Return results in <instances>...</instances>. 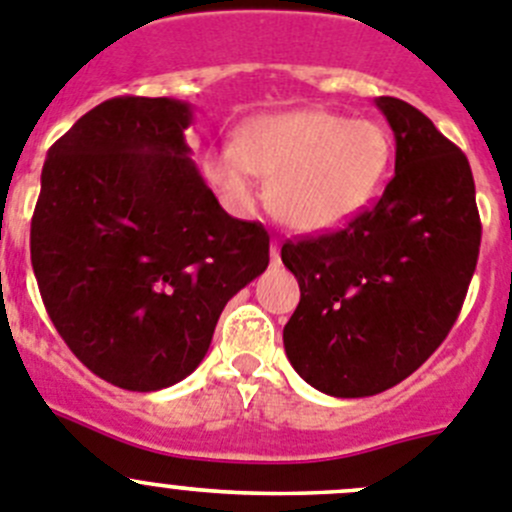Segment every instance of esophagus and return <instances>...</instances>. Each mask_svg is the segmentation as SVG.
<instances>
[{"instance_id": "1", "label": "esophagus", "mask_w": 512, "mask_h": 512, "mask_svg": "<svg viewBox=\"0 0 512 512\" xmlns=\"http://www.w3.org/2000/svg\"><path fill=\"white\" fill-rule=\"evenodd\" d=\"M270 257H272V265H278L280 262V242L278 240L270 245Z\"/></svg>"}]
</instances>
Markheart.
I'll return each mask as SVG.
<instances>
[{
	"mask_svg": "<svg viewBox=\"0 0 512 512\" xmlns=\"http://www.w3.org/2000/svg\"><path fill=\"white\" fill-rule=\"evenodd\" d=\"M391 161L394 138L384 123L300 108L247 123L240 141L212 151L209 176L240 207L255 199L252 174L262 176L280 222L298 232H328L379 194Z\"/></svg>",
	"mask_w": 512,
	"mask_h": 512,
	"instance_id": "1",
	"label": "heart"
}]
</instances>
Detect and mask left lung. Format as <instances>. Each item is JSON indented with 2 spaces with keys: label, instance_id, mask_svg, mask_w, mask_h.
I'll return each mask as SVG.
<instances>
[{
  "label": "left lung",
  "instance_id": "1",
  "mask_svg": "<svg viewBox=\"0 0 512 512\" xmlns=\"http://www.w3.org/2000/svg\"><path fill=\"white\" fill-rule=\"evenodd\" d=\"M376 105L396 141L381 199L346 227L280 252L300 285L285 353L310 386L341 399L381 394L437 351L480 255L467 156L414 105L389 95Z\"/></svg>",
  "mask_w": 512,
  "mask_h": 512
}]
</instances>
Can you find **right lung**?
Here are the masks:
<instances>
[{
	"label": "right lung",
	"instance_id": "add662e5",
	"mask_svg": "<svg viewBox=\"0 0 512 512\" xmlns=\"http://www.w3.org/2000/svg\"><path fill=\"white\" fill-rule=\"evenodd\" d=\"M191 105L121 95L52 143L32 214V270L70 351L108 384L159 391L202 364L270 234L219 207L191 161Z\"/></svg>",
	"mask_w": 512,
	"mask_h": 512
}]
</instances>
